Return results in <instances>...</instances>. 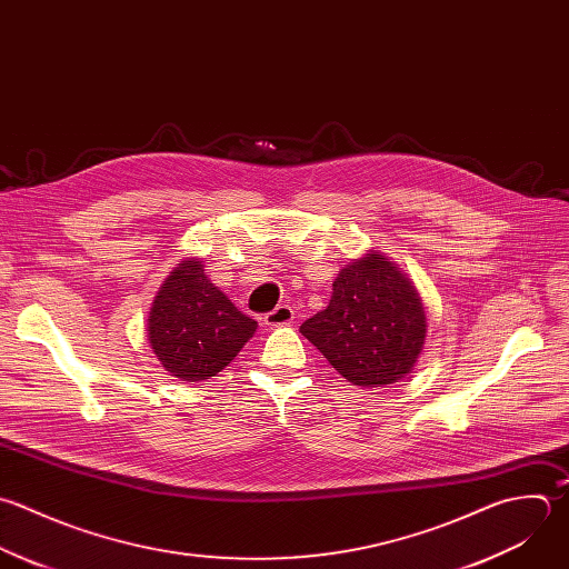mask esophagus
Wrapping results in <instances>:
<instances>
[{"mask_svg":"<svg viewBox=\"0 0 569 569\" xmlns=\"http://www.w3.org/2000/svg\"><path fill=\"white\" fill-rule=\"evenodd\" d=\"M292 321H295V310H292L290 306H286V303L277 306L272 312H268V315L263 317V323H266V326H270V328L290 326Z\"/></svg>","mask_w":569,"mask_h":569,"instance_id":"34e87169","label":"esophagus"}]
</instances>
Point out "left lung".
I'll return each instance as SVG.
<instances>
[{
  "label": "left lung",
  "instance_id": "1",
  "mask_svg": "<svg viewBox=\"0 0 569 569\" xmlns=\"http://www.w3.org/2000/svg\"><path fill=\"white\" fill-rule=\"evenodd\" d=\"M299 332L352 386L388 388L415 370L428 319L408 274L383 252L368 250L339 270L328 308Z\"/></svg>",
  "mask_w": 569,
  "mask_h": 569
}]
</instances>
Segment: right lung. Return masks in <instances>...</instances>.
Masks as SVG:
<instances>
[{
    "label": "right lung",
    "mask_w": 569,
    "mask_h": 569,
    "mask_svg": "<svg viewBox=\"0 0 569 569\" xmlns=\"http://www.w3.org/2000/svg\"><path fill=\"white\" fill-rule=\"evenodd\" d=\"M254 332L257 321L210 283L199 257H186L172 268L148 317L154 357L170 377L188 383L221 372Z\"/></svg>",
    "instance_id": "right-lung-1"
}]
</instances>
